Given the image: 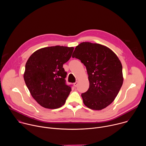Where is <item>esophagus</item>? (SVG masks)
Listing matches in <instances>:
<instances>
[{
    "label": "esophagus",
    "mask_w": 146,
    "mask_h": 146,
    "mask_svg": "<svg viewBox=\"0 0 146 146\" xmlns=\"http://www.w3.org/2000/svg\"><path fill=\"white\" fill-rule=\"evenodd\" d=\"M73 85H74V87H77V85H78V82H74V83H73Z\"/></svg>",
    "instance_id": "esophagus-1"
}]
</instances>
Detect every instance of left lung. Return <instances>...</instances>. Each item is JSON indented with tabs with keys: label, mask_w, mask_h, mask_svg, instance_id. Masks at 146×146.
<instances>
[{
	"label": "left lung",
	"mask_w": 146,
	"mask_h": 146,
	"mask_svg": "<svg viewBox=\"0 0 146 146\" xmlns=\"http://www.w3.org/2000/svg\"><path fill=\"white\" fill-rule=\"evenodd\" d=\"M87 69L90 87L81 94L83 103L89 109L101 110L114 100L122 85L121 62L109 47L97 43L82 42L72 55Z\"/></svg>",
	"instance_id": "obj_1"
}]
</instances>
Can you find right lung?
<instances>
[{"instance_id":"right-lung-1","label":"right lung","mask_w":146,"mask_h":146,"mask_svg":"<svg viewBox=\"0 0 146 146\" xmlns=\"http://www.w3.org/2000/svg\"><path fill=\"white\" fill-rule=\"evenodd\" d=\"M74 47L56 46L34 52L28 59L24 78L34 99L42 107L55 109L65 103L71 87L65 84L63 65L72 56Z\"/></svg>"}]
</instances>
